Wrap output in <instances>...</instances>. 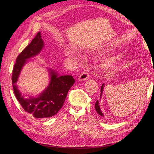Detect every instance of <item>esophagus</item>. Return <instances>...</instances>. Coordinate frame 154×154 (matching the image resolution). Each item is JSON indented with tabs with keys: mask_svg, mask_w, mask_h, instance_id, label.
Returning <instances> with one entry per match:
<instances>
[{
	"mask_svg": "<svg viewBox=\"0 0 154 154\" xmlns=\"http://www.w3.org/2000/svg\"><path fill=\"white\" fill-rule=\"evenodd\" d=\"M88 77H89V75H88V73L87 72H83L80 74V76H79L78 80L82 82L85 81L87 79H88Z\"/></svg>",
	"mask_w": 154,
	"mask_h": 154,
	"instance_id": "34e87169",
	"label": "esophagus"
}]
</instances>
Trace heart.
<instances>
[{
  "label": "heart",
  "instance_id": "heart-1",
  "mask_svg": "<svg viewBox=\"0 0 154 154\" xmlns=\"http://www.w3.org/2000/svg\"><path fill=\"white\" fill-rule=\"evenodd\" d=\"M102 49L104 50H109V48L105 47V48H101ZM118 60V58H108L104 60L103 63V67L106 69H110L115 67V65L116 62Z\"/></svg>",
  "mask_w": 154,
  "mask_h": 154
}]
</instances>
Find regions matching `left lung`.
Returning a JSON list of instances; mask_svg holds the SVG:
<instances>
[{"instance_id": "1", "label": "left lung", "mask_w": 154, "mask_h": 154, "mask_svg": "<svg viewBox=\"0 0 154 154\" xmlns=\"http://www.w3.org/2000/svg\"><path fill=\"white\" fill-rule=\"evenodd\" d=\"M104 83L103 85H101V94H100V99L101 97V96H102V93H103V88H104ZM95 109L97 112V113L100 116H101V117H104V114H103V112H102V111L100 109V103H99V101L97 100L96 103H95Z\"/></svg>"}]
</instances>
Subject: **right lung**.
<instances>
[{"mask_svg":"<svg viewBox=\"0 0 154 154\" xmlns=\"http://www.w3.org/2000/svg\"><path fill=\"white\" fill-rule=\"evenodd\" d=\"M44 47L40 32L18 56L13 69L12 85L13 91L22 108L36 118H50L61 109L67 93L75 82L72 76H60L54 69L48 68L50 81L48 86L37 96L25 97L17 85L20 72L28 60L38 55Z\"/></svg>","mask_w":154,"mask_h":154,"instance_id":"1","label":"right lung"}]
</instances>
